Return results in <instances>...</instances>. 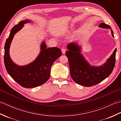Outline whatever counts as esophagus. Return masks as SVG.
Instances as JSON below:
<instances>
[{"label":"esophagus","instance_id":"1","mask_svg":"<svg viewBox=\"0 0 121 121\" xmlns=\"http://www.w3.org/2000/svg\"><path fill=\"white\" fill-rule=\"evenodd\" d=\"M62 50V52L63 54H65L66 51L65 48H62V50Z\"/></svg>","mask_w":121,"mask_h":121}]
</instances>
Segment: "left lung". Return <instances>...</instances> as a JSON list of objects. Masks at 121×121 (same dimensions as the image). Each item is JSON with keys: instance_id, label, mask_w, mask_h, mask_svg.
I'll return each instance as SVG.
<instances>
[{"instance_id": "8db88e82", "label": "left lung", "mask_w": 121, "mask_h": 121, "mask_svg": "<svg viewBox=\"0 0 121 121\" xmlns=\"http://www.w3.org/2000/svg\"><path fill=\"white\" fill-rule=\"evenodd\" d=\"M99 27L110 29L112 37H114L109 25L101 23ZM67 48L68 51H66L65 55L69 60L71 76L75 83L81 85L90 87L100 83L111 74L114 68L116 48L106 62L100 66L90 65L81 53V46L77 43H69Z\"/></svg>"}]
</instances>
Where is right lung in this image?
Segmentation results:
<instances>
[{
    "mask_svg": "<svg viewBox=\"0 0 121 121\" xmlns=\"http://www.w3.org/2000/svg\"><path fill=\"white\" fill-rule=\"evenodd\" d=\"M32 22L30 20L20 21L11 29L5 43L4 62L7 72L14 80L25 88H33L45 83L50 78V69L53 63L62 55L57 47L46 48L44 41L40 45V51L37 57L27 65H16L10 58L9 49L14 35L21 30L25 24Z\"/></svg>",
    "mask_w": 121,
    "mask_h": 121,
    "instance_id": "1",
    "label": "right lung"
}]
</instances>
